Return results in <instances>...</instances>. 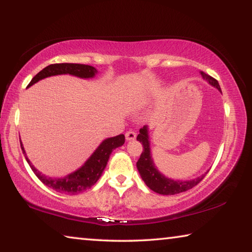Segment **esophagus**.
I'll list each match as a JSON object with an SVG mask.
<instances>
[{
	"mask_svg": "<svg viewBox=\"0 0 252 252\" xmlns=\"http://www.w3.org/2000/svg\"><path fill=\"white\" fill-rule=\"evenodd\" d=\"M136 138V133L133 130H129L126 132V139L127 141H131V140H134Z\"/></svg>",
	"mask_w": 252,
	"mask_h": 252,
	"instance_id": "esophagus-1",
	"label": "esophagus"
}]
</instances>
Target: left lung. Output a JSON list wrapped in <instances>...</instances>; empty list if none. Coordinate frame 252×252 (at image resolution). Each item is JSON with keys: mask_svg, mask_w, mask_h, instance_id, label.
I'll return each mask as SVG.
<instances>
[{"mask_svg": "<svg viewBox=\"0 0 252 252\" xmlns=\"http://www.w3.org/2000/svg\"><path fill=\"white\" fill-rule=\"evenodd\" d=\"M203 79H206L209 83L213 87H216L219 91H221L220 85L215 78H212L209 74H206L204 72H201ZM136 140L141 142L143 146V150L141 156H140L138 162H136V168H138L140 174L146 182V185L150 188L155 192L163 195H173L192 189L198 183L202 180L206 174L202 177H199L194 180L190 181H174L171 179H168L162 176V174L156 169L153 164L151 156H150V146H149V136H148V129L147 126H143L140 129V133L136 136Z\"/></svg>", "mask_w": 252, "mask_h": 252, "instance_id": "1", "label": "left lung"}]
</instances>
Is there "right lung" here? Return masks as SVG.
Wrapping results in <instances>:
<instances>
[{
    "label": "right lung",
    "mask_w": 252,
    "mask_h": 252,
    "mask_svg": "<svg viewBox=\"0 0 252 252\" xmlns=\"http://www.w3.org/2000/svg\"><path fill=\"white\" fill-rule=\"evenodd\" d=\"M97 73L95 67L91 65L85 64H78V63H55V64H50L43 70L40 71L34 78L31 80L28 87H31L32 84L36 83L44 78H48L51 75H58V74H71L79 76V78H92ZM126 141L125 134H119L113 138H109L102 142L99 148L96 149L94 153L90 157L87 162H85L82 168L76 170L75 172L69 174L63 179H52L49 177H45L44 174H41L37 170L33 167L31 162L29 161L25 155L24 148L21 144L22 151L25 156L28 163L31 167L32 171L35 173V176L40 179V180L48 186L51 189H53L60 193L64 194H78L80 192L88 190L91 188L94 183L99 180L102 172H103L104 168L108 163L109 158L111 152L118 147H121ZM21 142V140H20Z\"/></svg>",
    "instance_id": "obj_1"
}]
</instances>
